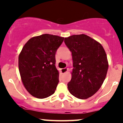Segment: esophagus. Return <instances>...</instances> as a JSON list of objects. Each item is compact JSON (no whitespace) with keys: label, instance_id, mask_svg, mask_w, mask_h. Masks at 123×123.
I'll return each instance as SVG.
<instances>
[{"label":"esophagus","instance_id":"obj_1","mask_svg":"<svg viewBox=\"0 0 123 123\" xmlns=\"http://www.w3.org/2000/svg\"><path fill=\"white\" fill-rule=\"evenodd\" d=\"M67 70H68V68H62V69H61V72H62V73H65L67 71Z\"/></svg>","mask_w":123,"mask_h":123}]
</instances>
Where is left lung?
Instances as JSON below:
<instances>
[{"mask_svg":"<svg viewBox=\"0 0 123 123\" xmlns=\"http://www.w3.org/2000/svg\"><path fill=\"white\" fill-rule=\"evenodd\" d=\"M64 42L73 61L68 90L77 98H88L97 92L105 78L108 68L105 52L100 43L84 34L70 36Z\"/></svg>","mask_w":123,"mask_h":123,"instance_id":"1","label":"left lung"}]
</instances>
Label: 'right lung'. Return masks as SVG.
I'll return each instance as SVG.
<instances>
[{
    "label": "right lung",
    "mask_w": 123,
    "mask_h": 123,
    "mask_svg": "<svg viewBox=\"0 0 123 123\" xmlns=\"http://www.w3.org/2000/svg\"><path fill=\"white\" fill-rule=\"evenodd\" d=\"M64 38L43 34L26 43L19 56V69L25 87L32 96L45 98L55 92L59 82L55 54Z\"/></svg>",
    "instance_id": "add662e5"
}]
</instances>
